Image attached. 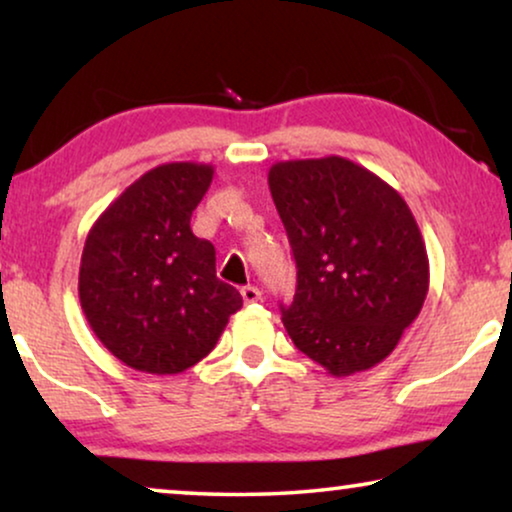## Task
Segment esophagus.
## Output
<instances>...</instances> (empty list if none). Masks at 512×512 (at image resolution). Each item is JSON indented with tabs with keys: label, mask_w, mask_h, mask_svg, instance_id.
<instances>
[{
	"label": "esophagus",
	"mask_w": 512,
	"mask_h": 512,
	"mask_svg": "<svg viewBox=\"0 0 512 512\" xmlns=\"http://www.w3.org/2000/svg\"><path fill=\"white\" fill-rule=\"evenodd\" d=\"M242 298H244V303H256L258 298H261V291L256 289V286H244L242 289Z\"/></svg>",
	"instance_id": "1"
}]
</instances>
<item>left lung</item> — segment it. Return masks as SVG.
<instances>
[{"label": "left lung", "instance_id": "8db88e82", "mask_svg": "<svg viewBox=\"0 0 512 512\" xmlns=\"http://www.w3.org/2000/svg\"><path fill=\"white\" fill-rule=\"evenodd\" d=\"M298 268L282 321L328 375L375 368L429 293V256L408 202L340 156L282 160L268 172Z\"/></svg>", "mask_w": 512, "mask_h": 512}]
</instances>
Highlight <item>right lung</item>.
Instances as JSON below:
<instances>
[{"instance_id":"1","label":"right lung","mask_w":512,"mask_h":512,"mask_svg":"<svg viewBox=\"0 0 512 512\" xmlns=\"http://www.w3.org/2000/svg\"><path fill=\"white\" fill-rule=\"evenodd\" d=\"M214 167L165 163L97 216L83 244L79 300L97 340L132 370L177 375L205 359L240 291L216 277V251L191 230Z\"/></svg>"}]
</instances>
